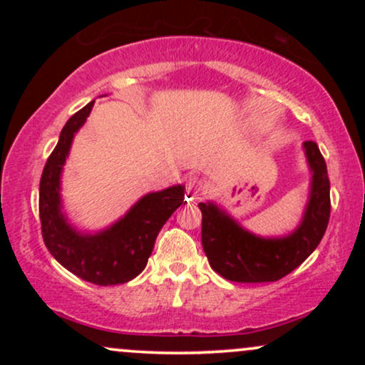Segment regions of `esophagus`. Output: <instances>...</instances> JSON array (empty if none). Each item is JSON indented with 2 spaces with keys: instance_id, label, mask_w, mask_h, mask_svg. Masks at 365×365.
<instances>
[{
  "instance_id": "34e87169",
  "label": "esophagus",
  "mask_w": 365,
  "mask_h": 365,
  "mask_svg": "<svg viewBox=\"0 0 365 365\" xmlns=\"http://www.w3.org/2000/svg\"><path fill=\"white\" fill-rule=\"evenodd\" d=\"M206 190V183L202 178L199 177H190L187 182V200L195 199L197 195H200Z\"/></svg>"
}]
</instances>
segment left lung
<instances>
[{
    "instance_id": "8db88e82",
    "label": "left lung",
    "mask_w": 365,
    "mask_h": 365,
    "mask_svg": "<svg viewBox=\"0 0 365 365\" xmlns=\"http://www.w3.org/2000/svg\"><path fill=\"white\" fill-rule=\"evenodd\" d=\"M304 148L312 170V192L302 225L292 235L254 237L215 204H199L204 252L217 274L237 283L278 282L299 267L319 245L331 212L328 168L316 142H304Z\"/></svg>"
}]
</instances>
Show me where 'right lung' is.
I'll return each mask as SVG.
<instances>
[{
  "mask_svg": "<svg viewBox=\"0 0 365 365\" xmlns=\"http://www.w3.org/2000/svg\"><path fill=\"white\" fill-rule=\"evenodd\" d=\"M94 106L91 101L66 121L56 148L46 161L39 183V217L44 244L63 267L86 282L108 287L142 273L159 230L183 204L185 187L177 185L142 197L128 215L98 235H81L60 211V173L72 144Z\"/></svg>",
  "mask_w": 365,
  "mask_h": 365,
  "instance_id": "obj_1",
  "label": "right lung"
}]
</instances>
